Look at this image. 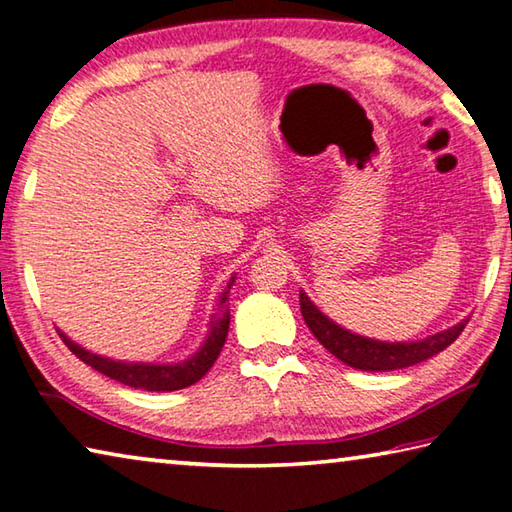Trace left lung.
<instances>
[{
    "label": "left lung",
    "mask_w": 512,
    "mask_h": 512,
    "mask_svg": "<svg viewBox=\"0 0 512 512\" xmlns=\"http://www.w3.org/2000/svg\"><path fill=\"white\" fill-rule=\"evenodd\" d=\"M300 311L305 318L311 334L316 336L318 343L325 350L334 354L336 359L348 363L350 368L368 370V372H386V370H400L415 366V363L431 359L433 354L443 352L447 345H452L467 325V320L438 332L433 336H427L424 341H411V343H386L366 339V336L352 334L348 329L336 325L334 320H329L323 311H320L314 302H311L305 293L300 291Z\"/></svg>",
    "instance_id": "8db88e82"
}]
</instances>
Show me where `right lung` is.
Masks as SVG:
<instances>
[{
	"label": "right lung",
	"mask_w": 512,
	"mask_h": 512,
	"mask_svg": "<svg viewBox=\"0 0 512 512\" xmlns=\"http://www.w3.org/2000/svg\"><path fill=\"white\" fill-rule=\"evenodd\" d=\"M232 282H235V277L230 280L228 289L223 291V296L219 300V307H223V302L228 300L225 296H228ZM228 329H230V311L225 309L221 316L212 318L210 334H207V339L201 345V350H198L194 357H189L187 361H180V363L112 361L108 357H101V354H94L90 350L81 348L79 343L67 339V336L60 332V329H58V334H60V339H63L67 348L76 354V357H79L83 363H88V366H92L94 370H99L101 375H106L110 379H117V381H121V384H126L131 388H142V391L162 393V391H180V388H187V386L196 384V381L201 379L205 372L214 366L216 357L221 354L225 336H228Z\"/></svg>",
	"instance_id": "right-lung-1"
}]
</instances>
